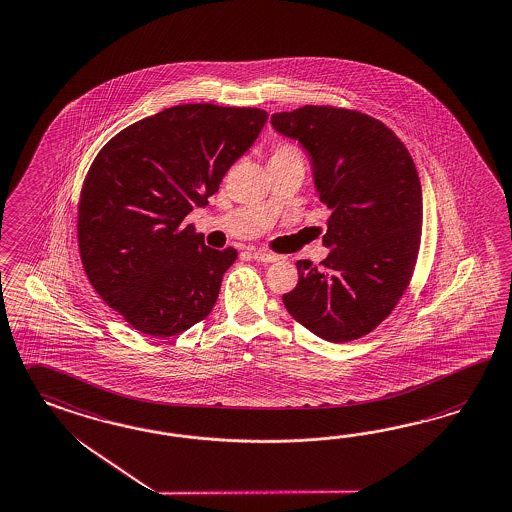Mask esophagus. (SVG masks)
<instances>
[{"label": "esophagus", "instance_id": "34e87169", "mask_svg": "<svg viewBox=\"0 0 512 512\" xmlns=\"http://www.w3.org/2000/svg\"><path fill=\"white\" fill-rule=\"evenodd\" d=\"M252 258H254L256 262L263 263H273L278 260V256H276V254H273V252H267V250H254V252H252Z\"/></svg>", "mask_w": 512, "mask_h": 512}]
</instances>
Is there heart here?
<instances>
[{
  "mask_svg": "<svg viewBox=\"0 0 512 512\" xmlns=\"http://www.w3.org/2000/svg\"><path fill=\"white\" fill-rule=\"evenodd\" d=\"M273 158L302 159L301 150H299V146L284 143V145L276 146Z\"/></svg>",
  "mask_w": 512,
  "mask_h": 512,
  "instance_id": "heart-1",
  "label": "heart"
}]
</instances>
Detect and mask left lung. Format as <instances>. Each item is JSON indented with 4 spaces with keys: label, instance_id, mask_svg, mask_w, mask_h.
Here are the masks:
<instances>
[{
    "label": "left lung",
    "instance_id": "1",
    "mask_svg": "<svg viewBox=\"0 0 512 512\" xmlns=\"http://www.w3.org/2000/svg\"><path fill=\"white\" fill-rule=\"evenodd\" d=\"M271 124L310 154L315 189L332 211L323 269L299 260L284 306L323 340H358L392 314L414 273L423 219L416 165L386 124L353 109L304 105Z\"/></svg>",
    "mask_w": 512,
    "mask_h": 512
}]
</instances>
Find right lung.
I'll list each match as a JSON object with an SVG mask.
<instances>
[{
    "label": "right lung",
    "mask_w": 512,
    "mask_h": 512,
    "mask_svg": "<svg viewBox=\"0 0 512 512\" xmlns=\"http://www.w3.org/2000/svg\"><path fill=\"white\" fill-rule=\"evenodd\" d=\"M265 122L258 107L176 105L124 128L92 161L79 256L92 288L135 330L169 338L210 314L237 250L210 249L182 223L219 191Z\"/></svg>",
    "instance_id": "right-lung-1"
}]
</instances>
